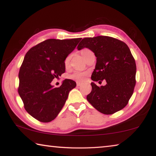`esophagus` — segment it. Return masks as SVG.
I'll list each match as a JSON object with an SVG mask.
<instances>
[{
	"instance_id": "34e87169",
	"label": "esophagus",
	"mask_w": 156,
	"mask_h": 156,
	"mask_svg": "<svg viewBox=\"0 0 156 156\" xmlns=\"http://www.w3.org/2000/svg\"><path fill=\"white\" fill-rule=\"evenodd\" d=\"M76 84H77V86H81L82 84H83V83H80V82H77V83H76Z\"/></svg>"
}]
</instances>
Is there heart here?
I'll return each mask as SVG.
<instances>
[{"label":"heart","instance_id":"obj_1","mask_svg":"<svg viewBox=\"0 0 156 156\" xmlns=\"http://www.w3.org/2000/svg\"><path fill=\"white\" fill-rule=\"evenodd\" d=\"M91 52V50H89L87 48H84L83 49L80 51V53L82 54V56H83L84 58L86 57L87 55L89 53ZM70 59H71V56L70 55H69L67 57L65 58V60H64V65L66 67H67L69 65V63H70ZM88 73L87 72H81V71H75L73 73H72L69 76V78L71 79H73V80H76V81H83L84 80V79L86 78L87 76Z\"/></svg>","mask_w":156,"mask_h":156}]
</instances>
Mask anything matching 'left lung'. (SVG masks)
<instances>
[{
	"label": "left lung",
	"mask_w": 156,
	"mask_h": 156,
	"mask_svg": "<svg viewBox=\"0 0 156 156\" xmlns=\"http://www.w3.org/2000/svg\"><path fill=\"white\" fill-rule=\"evenodd\" d=\"M87 47L96 56L91 80L107 82L105 86L91 83V93L87 99L95 109L106 115L122 109L128 104L136 85V65L126 44L106 36L84 38L78 49Z\"/></svg>",
	"instance_id": "obj_1"
}]
</instances>
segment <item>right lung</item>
<instances>
[{
  "label": "right lung",
  "mask_w": 156,
  "mask_h": 156,
  "mask_svg": "<svg viewBox=\"0 0 156 156\" xmlns=\"http://www.w3.org/2000/svg\"><path fill=\"white\" fill-rule=\"evenodd\" d=\"M79 38L47 39L27 52L20 66L18 92L29 114L42 122L54 120L76 83L65 79L53 87V79L65 72L64 60L76 48Z\"/></svg>",
  "instance_id": "right-lung-1"
}]
</instances>
